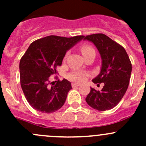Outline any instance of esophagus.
Masks as SVG:
<instances>
[{
	"label": "esophagus",
	"instance_id": "esophagus-1",
	"mask_svg": "<svg viewBox=\"0 0 146 146\" xmlns=\"http://www.w3.org/2000/svg\"><path fill=\"white\" fill-rule=\"evenodd\" d=\"M71 85H72V87H73V88H76V87H78L79 85H80V84L76 83V82H73V83L71 84Z\"/></svg>",
	"mask_w": 146,
	"mask_h": 146
}]
</instances>
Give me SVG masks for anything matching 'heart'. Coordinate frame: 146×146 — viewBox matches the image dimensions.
<instances>
[{
  "instance_id": "1",
  "label": "heart",
  "mask_w": 146,
  "mask_h": 146,
  "mask_svg": "<svg viewBox=\"0 0 146 146\" xmlns=\"http://www.w3.org/2000/svg\"><path fill=\"white\" fill-rule=\"evenodd\" d=\"M80 51L83 56L88 54L92 51H95V50L89 45L84 44L80 47ZM89 76V73L84 70H73L67 75L68 79L72 81L80 82H83Z\"/></svg>"
}]
</instances>
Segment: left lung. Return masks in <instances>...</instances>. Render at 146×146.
Masks as SVG:
<instances>
[{"label":"left lung","mask_w":146,"mask_h":146,"mask_svg":"<svg viewBox=\"0 0 146 146\" xmlns=\"http://www.w3.org/2000/svg\"><path fill=\"white\" fill-rule=\"evenodd\" d=\"M83 39L95 45L102 58L100 73L92 82L104 84L101 91L90 88L85 101L98 111L111 110L119 104L127 90L131 63L125 48L104 34L88 35Z\"/></svg>","instance_id":"obj_1"}]
</instances>
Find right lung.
Returning <instances> with one entry per match:
<instances>
[{"instance_id":"right-lung-1","label":"right lung","mask_w":146,"mask_h":146,"mask_svg":"<svg viewBox=\"0 0 146 146\" xmlns=\"http://www.w3.org/2000/svg\"><path fill=\"white\" fill-rule=\"evenodd\" d=\"M46 36L32 42L20 61V84L29 104L36 111L52 113L64 104L71 83L64 79L51 82L50 76L56 73L68 50L83 39Z\"/></svg>"}]
</instances>
